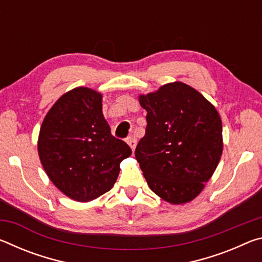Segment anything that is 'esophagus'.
<instances>
[{
	"instance_id": "esophagus-1",
	"label": "esophagus",
	"mask_w": 262,
	"mask_h": 262,
	"mask_svg": "<svg viewBox=\"0 0 262 262\" xmlns=\"http://www.w3.org/2000/svg\"><path fill=\"white\" fill-rule=\"evenodd\" d=\"M127 143H128V145H129V147L132 148L133 151H134L135 148H136V139H135V137H128V139H127Z\"/></svg>"
}]
</instances>
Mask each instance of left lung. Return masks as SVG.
Masks as SVG:
<instances>
[{"label":"left lung","mask_w":262,"mask_h":262,"mask_svg":"<svg viewBox=\"0 0 262 262\" xmlns=\"http://www.w3.org/2000/svg\"><path fill=\"white\" fill-rule=\"evenodd\" d=\"M139 100L148 125L135 157L150 189L172 205L192 201L211 178L223 151L219 112L181 82L167 83Z\"/></svg>","instance_id":"1"}]
</instances>
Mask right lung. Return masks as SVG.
<instances>
[{
  "label": "right lung",
  "instance_id": "1",
  "mask_svg": "<svg viewBox=\"0 0 262 262\" xmlns=\"http://www.w3.org/2000/svg\"><path fill=\"white\" fill-rule=\"evenodd\" d=\"M101 96L79 86L62 95L40 127L38 154L48 178L75 201L88 202L113 187L132 150L115 139L103 114Z\"/></svg>",
  "mask_w": 262,
  "mask_h": 262
}]
</instances>
